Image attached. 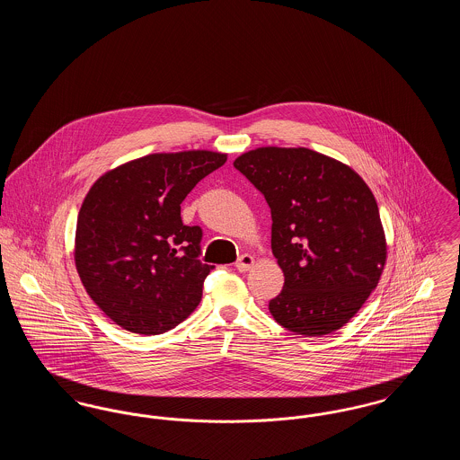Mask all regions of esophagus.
<instances>
[{"mask_svg": "<svg viewBox=\"0 0 460 460\" xmlns=\"http://www.w3.org/2000/svg\"><path fill=\"white\" fill-rule=\"evenodd\" d=\"M253 263H255V259H253L252 255L243 253L240 259H238V262H236V269H238L240 272H246V270H250V269L253 267Z\"/></svg>", "mask_w": 460, "mask_h": 460, "instance_id": "1", "label": "esophagus"}]
</instances>
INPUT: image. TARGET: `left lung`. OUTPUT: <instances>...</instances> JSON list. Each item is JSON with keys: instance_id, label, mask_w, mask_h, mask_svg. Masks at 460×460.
Listing matches in <instances>:
<instances>
[{"instance_id": "8db88e82", "label": "left lung", "mask_w": 460, "mask_h": 460, "mask_svg": "<svg viewBox=\"0 0 460 460\" xmlns=\"http://www.w3.org/2000/svg\"><path fill=\"white\" fill-rule=\"evenodd\" d=\"M272 217V253L285 274L269 302L278 324L323 336L366 304L386 262L376 198L349 165L308 148L265 146L234 160Z\"/></svg>"}]
</instances>
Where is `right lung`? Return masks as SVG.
<instances>
[{
  "label": "right lung",
  "instance_id": "1",
  "mask_svg": "<svg viewBox=\"0 0 460 460\" xmlns=\"http://www.w3.org/2000/svg\"><path fill=\"white\" fill-rule=\"evenodd\" d=\"M227 155L154 154L102 175L83 201L75 267L91 300L137 334H162L201 300L214 265L203 263L201 227L184 226L181 203Z\"/></svg>",
  "mask_w": 460,
  "mask_h": 460
}]
</instances>
